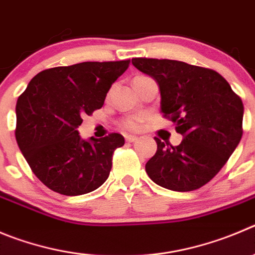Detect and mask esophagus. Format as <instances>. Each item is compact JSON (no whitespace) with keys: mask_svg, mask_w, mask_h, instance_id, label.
<instances>
[{"mask_svg":"<svg viewBox=\"0 0 255 255\" xmlns=\"http://www.w3.org/2000/svg\"><path fill=\"white\" fill-rule=\"evenodd\" d=\"M138 139V137H135V135H126V141L127 142H135Z\"/></svg>","mask_w":255,"mask_h":255,"instance_id":"1","label":"esophagus"}]
</instances>
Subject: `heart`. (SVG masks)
Segmentation results:
<instances>
[{"instance_id":"obj_1","label":"heart","mask_w":255,"mask_h":255,"mask_svg":"<svg viewBox=\"0 0 255 255\" xmlns=\"http://www.w3.org/2000/svg\"><path fill=\"white\" fill-rule=\"evenodd\" d=\"M142 122H143V118H142L141 116H133V117H128V118H126L125 122H123V126L129 130H138L139 128H141Z\"/></svg>"}]
</instances>
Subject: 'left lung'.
I'll return each instance as SVG.
<instances>
[{"label": "left lung", "mask_w": 255, "mask_h": 255, "mask_svg": "<svg viewBox=\"0 0 255 255\" xmlns=\"http://www.w3.org/2000/svg\"><path fill=\"white\" fill-rule=\"evenodd\" d=\"M151 77L161 94V113L184 135L178 146L156 139L146 163L152 181L172 191H192L208 184L227 163L243 135L244 107L229 83L211 69L168 59H132Z\"/></svg>", "instance_id": "left-lung-1"}]
</instances>
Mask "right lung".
<instances>
[{
	"label": "right lung",
	"mask_w": 255,
	"mask_h": 255,
	"mask_svg": "<svg viewBox=\"0 0 255 255\" xmlns=\"http://www.w3.org/2000/svg\"><path fill=\"white\" fill-rule=\"evenodd\" d=\"M129 60L85 61L40 71L16 104V141L40 181L66 196L88 194L106 182L120 133L84 139V114L101 109Z\"/></svg>",
	"instance_id": "add662e5"
}]
</instances>
